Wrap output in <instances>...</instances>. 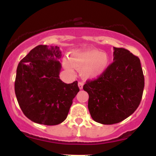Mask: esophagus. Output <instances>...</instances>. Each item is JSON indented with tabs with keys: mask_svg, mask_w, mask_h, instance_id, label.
Segmentation results:
<instances>
[{
	"mask_svg": "<svg viewBox=\"0 0 156 156\" xmlns=\"http://www.w3.org/2000/svg\"><path fill=\"white\" fill-rule=\"evenodd\" d=\"M83 82H81V81L78 82V87H79L80 89H83Z\"/></svg>",
	"mask_w": 156,
	"mask_h": 156,
	"instance_id": "esophagus-1",
	"label": "esophagus"
}]
</instances>
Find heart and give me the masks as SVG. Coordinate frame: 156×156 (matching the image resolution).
Wrapping results in <instances>:
<instances>
[{
  "mask_svg": "<svg viewBox=\"0 0 156 156\" xmlns=\"http://www.w3.org/2000/svg\"><path fill=\"white\" fill-rule=\"evenodd\" d=\"M69 60L64 59L63 65L69 72L74 68L80 69V73L86 79H95L105 73L110 65V57L105 52L96 49H87L73 51Z\"/></svg>",
  "mask_w": 156,
  "mask_h": 156,
  "instance_id": "obj_1",
  "label": "heart"
}]
</instances>
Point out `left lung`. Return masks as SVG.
Segmentation results:
<instances>
[{"instance_id": "left-lung-1", "label": "left lung", "mask_w": 156, "mask_h": 156, "mask_svg": "<svg viewBox=\"0 0 156 156\" xmlns=\"http://www.w3.org/2000/svg\"><path fill=\"white\" fill-rule=\"evenodd\" d=\"M113 63L94 80H87L88 108L97 122H120L136 110L142 98L144 78L140 60L129 51L114 48Z\"/></svg>"}]
</instances>
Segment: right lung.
Instances as JSON below:
<instances>
[{
  "mask_svg": "<svg viewBox=\"0 0 156 156\" xmlns=\"http://www.w3.org/2000/svg\"><path fill=\"white\" fill-rule=\"evenodd\" d=\"M62 51L58 46H37L17 68L15 91L20 107L34 122L55 125L66 119L79 88L78 81L60 79Z\"/></svg>",
  "mask_w": 156,
  "mask_h": 156,
  "instance_id": "right-lung-1",
  "label": "right lung"
}]
</instances>
